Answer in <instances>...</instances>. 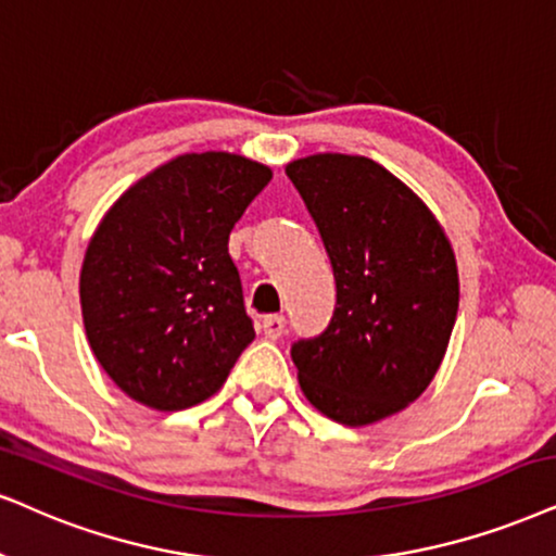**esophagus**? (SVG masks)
<instances>
[{"instance_id":"obj_1","label":"esophagus","mask_w":556,"mask_h":556,"mask_svg":"<svg viewBox=\"0 0 556 556\" xmlns=\"http://www.w3.org/2000/svg\"><path fill=\"white\" fill-rule=\"evenodd\" d=\"M285 326H287V320L282 318V315H269V318L262 320L264 336H266V339H271V341H277L279 336L285 333Z\"/></svg>"}]
</instances>
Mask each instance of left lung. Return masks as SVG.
Masks as SVG:
<instances>
[{
    "label": "left lung",
    "instance_id": "8db88e82",
    "mask_svg": "<svg viewBox=\"0 0 556 556\" xmlns=\"http://www.w3.org/2000/svg\"><path fill=\"white\" fill-rule=\"evenodd\" d=\"M285 174L333 266L326 333L292 346L302 395L359 428L405 410L444 362L459 311V271L431 207L390 168L351 153L294 159Z\"/></svg>",
    "mask_w": 556,
    "mask_h": 556
}]
</instances>
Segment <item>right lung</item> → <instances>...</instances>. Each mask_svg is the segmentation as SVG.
Returning a JSON list of instances; mask_svg holds the SVG:
<instances>
[{
    "mask_svg": "<svg viewBox=\"0 0 556 556\" xmlns=\"http://www.w3.org/2000/svg\"><path fill=\"white\" fill-rule=\"evenodd\" d=\"M269 179L241 153H181L102 215L79 274L81 318L97 362L136 403H205L254 341L228 238Z\"/></svg>",
    "mask_w": 556,
    "mask_h": 556,
    "instance_id": "right-lung-1",
    "label": "right lung"
}]
</instances>
